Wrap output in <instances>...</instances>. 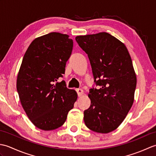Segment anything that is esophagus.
<instances>
[{
	"mask_svg": "<svg viewBox=\"0 0 156 156\" xmlns=\"http://www.w3.org/2000/svg\"><path fill=\"white\" fill-rule=\"evenodd\" d=\"M76 90V92H77L78 97H81V96L83 94V93H84L83 90H82V89H81V88H77Z\"/></svg>",
	"mask_w": 156,
	"mask_h": 156,
	"instance_id": "1",
	"label": "esophagus"
}]
</instances>
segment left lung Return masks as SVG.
Masks as SVG:
<instances>
[{
    "instance_id": "obj_1",
    "label": "left lung",
    "mask_w": 156,
    "mask_h": 156,
    "mask_svg": "<svg viewBox=\"0 0 156 156\" xmlns=\"http://www.w3.org/2000/svg\"><path fill=\"white\" fill-rule=\"evenodd\" d=\"M76 41L88 54L96 86L100 87L90 89L85 125L108 133L121 124L133 103L137 78L131 56L124 44L106 32L77 36Z\"/></svg>"
}]
</instances>
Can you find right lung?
<instances>
[{"instance_id":"1","label":"right lung","mask_w":156,"mask_h":156,"mask_svg":"<svg viewBox=\"0 0 156 156\" xmlns=\"http://www.w3.org/2000/svg\"><path fill=\"white\" fill-rule=\"evenodd\" d=\"M72 48L68 35L52 32L35 39L23 56L16 90L27 117L42 130L61 127L77 100L75 90L66 87L64 80L58 82Z\"/></svg>"}]
</instances>
